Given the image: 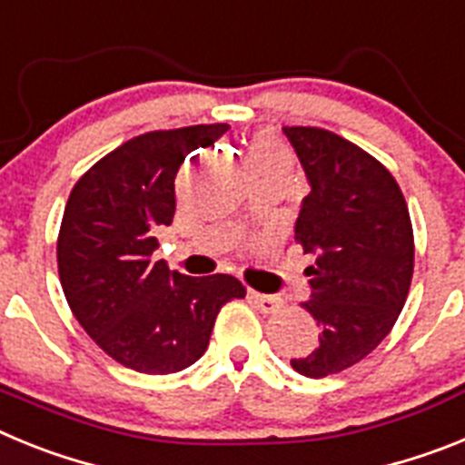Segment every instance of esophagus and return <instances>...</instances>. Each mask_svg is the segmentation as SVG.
Returning a JSON list of instances; mask_svg holds the SVG:
<instances>
[{
  "label": "esophagus",
  "mask_w": 465,
  "mask_h": 465,
  "mask_svg": "<svg viewBox=\"0 0 465 465\" xmlns=\"http://www.w3.org/2000/svg\"><path fill=\"white\" fill-rule=\"evenodd\" d=\"M250 300L262 313H276L278 309L282 306V302L278 300L276 294H262V292H250Z\"/></svg>",
  "instance_id": "34e87169"
}]
</instances>
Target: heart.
<instances>
[{
    "label": "heart",
    "mask_w": 465,
    "mask_h": 465,
    "mask_svg": "<svg viewBox=\"0 0 465 465\" xmlns=\"http://www.w3.org/2000/svg\"><path fill=\"white\" fill-rule=\"evenodd\" d=\"M262 165H290V154L272 135H257L250 144V168Z\"/></svg>",
    "instance_id": "b5f03b06"
}]
</instances>
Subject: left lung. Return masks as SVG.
Instances as JSON below:
<instances>
[{"mask_svg": "<svg viewBox=\"0 0 465 465\" xmlns=\"http://www.w3.org/2000/svg\"><path fill=\"white\" fill-rule=\"evenodd\" d=\"M282 133L311 187L294 238L316 257L302 306L321 325L316 349L290 365L321 379L361 362L391 332L410 292L414 233L401 187L374 156L322 128Z\"/></svg>", "mask_w": 465, "mask_h": 465, "instance_id": "1", "label": "left lung"}]
</instances>
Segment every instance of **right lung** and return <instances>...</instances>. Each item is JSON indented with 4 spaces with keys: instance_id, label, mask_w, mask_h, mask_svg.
Listing matches in <instances>:
<instances>
[{
    "instance_id": "1",
    "label": "right lung",
    "mask_w": 465,
    "mask_h": 465,
    "mask_svg": "<svg viewBox=\"0 0 465 465\" xmlns=\"http://www.w3.org/2000/svg\"><path fill=\"white\" fill-rule=\"evenodd\" d=\"M227 124L137 135L79 177L58 233L64 300L104 353L144 374H171L205 353L227 302L245 297L227 273L192 278L154 260V233L175 215V175Z\"/></svg>"
}]
</instances>
